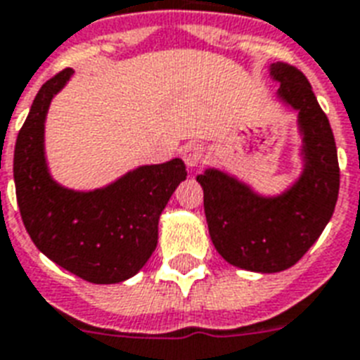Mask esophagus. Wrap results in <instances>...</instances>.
I'll list each match as a JSON object with an SVG mask.
<instances>
[{
    "label": "esophagus",
    "instance_id": "1",
    "mask_svg": "<svg viewBox=\"0 0 360 360\" xmlns=\"http://www.w3.org/2000/svg\"><path fill=\"white\" fill-rule=\"evenodd\" d=\"M181 158L185 160L186 168H196L205 160V149L198 143H186L181 150Z\"/></svg>",
    "mask_w": 360,
    "mask_h": 360
}]
</instances>
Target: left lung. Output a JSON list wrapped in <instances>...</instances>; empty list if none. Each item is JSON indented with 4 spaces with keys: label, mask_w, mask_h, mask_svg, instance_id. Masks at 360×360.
<instances>
[{
    "label": "left lung",
    "mask_w": 360,
    "mask_h": 360,
    "mask_svg": "<svg viewBox=\"0 0 360 360\" xmlns=\"http://www.w3.org/2000/svg\"><path fill=\"white\" fill-rule=\"evenodd\" d=\"M278 100L298 113L302 172L283 192L260 194L234 175L207 168L196 177L213 245L229 264L276 274L296 264L330 221L340 191L333 128L302 71L283 62L268 68Z\"/></svg>",
    "instance_id": "1"
}]
</instances>
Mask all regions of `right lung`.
Returning a JSON list of instances; mask_svg holds the SVG:
<instances>
[{
    "label": "right lung",
    "instance_id": "add662e5",
    "mask_svg": "<svg viewBox=\"0 0 360 360\" xmlns=\"http://www.w3.org/2000/svg\"><path fill=\"white\" fill-rule=\"evenodd\" d=\"M75 71H60L35 96L15 145L16 202L27 234L52 262L98 285L136 276L158 243V219L181 181V158L137 166L94 191L52 179L45 155V120L54 96Z\"/></svg>",
    "mask_w": 360,
    "mask_h": 360
}]
</instances>
